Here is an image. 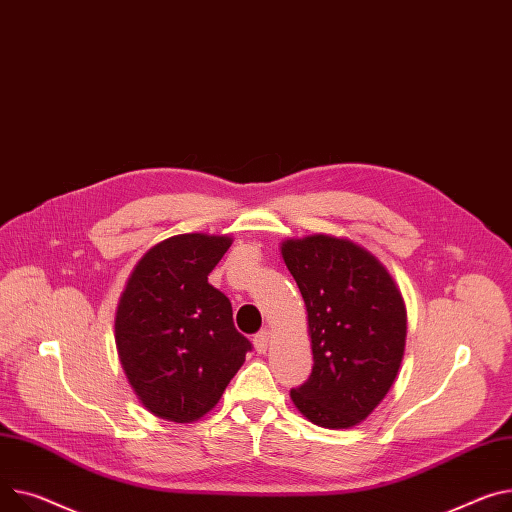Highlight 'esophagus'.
I'll return each mask as SVG.
<instances>
[{"instance_id": "obj_1", "label": "esophagus", "mask_w": 512, "mask_h": 512, "mask_svg": "<svg viewBox=\"0 0 512 512\" xmlns=\"http://www.w3.org/2000/svg\"><path fill=\"white\" fill-rule=\"evenodd\" d=\"M269 337H271V333H269L267 329L259 331V333L253 337V346H255V350H257L259 354H265V350H267V346H269Z\"/></svg>"}]
</instances>
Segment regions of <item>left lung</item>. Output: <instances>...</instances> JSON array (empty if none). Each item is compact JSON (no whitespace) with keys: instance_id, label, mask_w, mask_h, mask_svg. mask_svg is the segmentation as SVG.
<instances>
[{"instance_id":"obj_1","label":"left lung","mask_w":512,"mask_h":512,"mask_svg":"<svg viewBox=\"0 0 512 512\" xmlns=\"http://www.w3.org/2000/svg\"><path fill=\"white\" fill-rule=\"evenodd\" d=\"M282 255L309 313L315 362L290 397L317 426H356L397 377L407 329L403 298L387 269L344 238L286 241Z\"/></svg>"}]
</instances>
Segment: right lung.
I'll use <instances>...</instances> for the list:
<instances>
[{"label": "right lung", "instance_id": "obj_1", "mask_svg": "<svg viewBox=\"0 0 512 512\" xmlns=\"http://www.w3.org/2000/svg\"><path fill=\"white\" fill-rule=\"evenodd\" d=\"M230 245L197 232L166 238L135 265L119 300V358L158 418L185 424L208 414L253 348L232 323L230 300L208 284Z\"/></svg>", "mask_w": 512, "mask_h": 512}]
</instances>
